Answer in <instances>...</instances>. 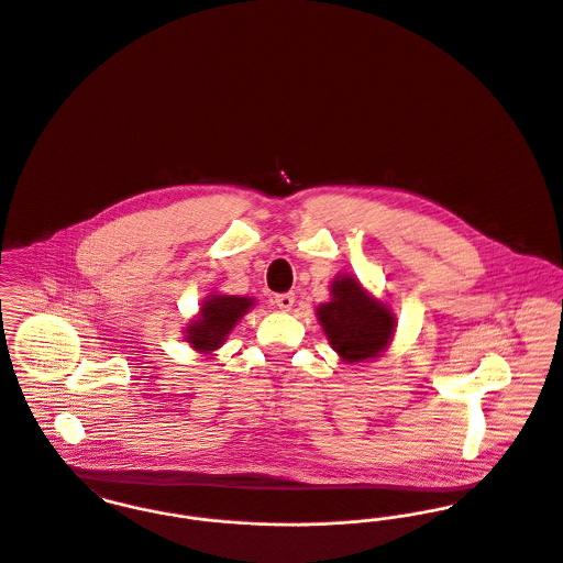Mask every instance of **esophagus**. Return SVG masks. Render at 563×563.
Returning <instances> with one entry per match:
<instances>
[{
    "label": "esophagus",
    "instance_id": "obj_1",
    "mask_svg": "<svg viewBox=\"0 0 563 563\" xmlns=\"http://www.w3.org/2000/svg\"><path fill=\"white\" fill-rule=\"evenodd\" d=\"M274 302H276L278 309L289 311V309L294 307V302H296V296H294V294H278V296L274 298Z\"/></svg>",
    "mask_w": 563,
    "mask_h": 563
}]
</instances>
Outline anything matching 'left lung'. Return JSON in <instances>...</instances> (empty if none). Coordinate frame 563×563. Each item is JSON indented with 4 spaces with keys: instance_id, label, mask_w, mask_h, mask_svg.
I'll use <instances>...</instances> for the list:
<instances>
[{
    "instance_id": "left-lung-1",
    "label": "left lung",
    "mask_w": 563,
    "mask_h": 563,
    "mask_svg": "<svg viewBox=\"0 0 563 563\" xmlns=\"http://www.w3.org/2000/svg\"><path fill=\"white\" fill-rule=\"evenodd\" d=\"M330 294V302L317 309L330 345L347 363L377 356L393 334L395 317L382 302H374L352 276L336 278Z\"/></svg>"
}]
</instances>
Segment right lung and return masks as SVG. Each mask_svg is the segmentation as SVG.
Listing matches in <instances>:
<instances>
[{
	"mask_svg": "<svg viewBox=\"0 0 563 563\" xmlns=\"http://www.w3.org/2000/svg\"><path fill=\"white\" fill-rule=\"evenodd\" d=\"M251 298L238 296H211L202 309L200 317L191 321L188 328L189 345L200 352H211L222 345L231 328L238 319L251 309Z\"/></svg>",
	"mask_w": 563,
	"mask_h": 563,
	"instance_id": "right-lung-1",
	"label": "right lung"
}]
</instances>
